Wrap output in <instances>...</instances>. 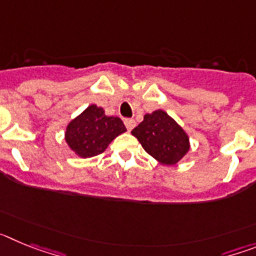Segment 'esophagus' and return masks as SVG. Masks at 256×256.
<instances>
[{
	"label": "esophagus",
	"instance_id": "1",
	"mask_svg": "<svg viewBox=\"0 0 256 256\" xmlns=\"http://www.w3.org/2000/svg\"><path fill=\"white\" fill-rule=\"evenodd\" d=\"M124 124H126V130H132L136 126V122L133 120V119H126V120H124Z\"/></svg>",
	"mask_w": 256,
	"mask_h": 256
}]
</instances>
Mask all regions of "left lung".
I'll use <instances>...</instances> for the list:
<instances>
[{
    "label": "left lung",
    "mask_w": 256,
    "mask_h": 256,
    "mask_svg": "<svg viewBox=\"0 0 256 256\" xmlns=\"http://www.w3.org/2000/svg\"><path fill=\"white\" fill-rule=\"evenodd\" d=\"M132 134L144 150L162 165L177 164L191 148L186 130L162 108L144 115Z\"/></svg>",
    "instance_id": "left-lung-1"
}]
</instances>
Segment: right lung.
<instances>
[{"label": "right lung", "instance_id": "add662e5", "mask_svg": "<svg viewBox=\"0 0 256 256\" xmlns=\"http://www.w3.org/2000/svg\"><path fill=\"white\" fill-rule=\"evenodd\" d=\"M124 132L126 128L120 118L108 116L102 108L94 104L69 122L65 142L76 156L87 159L104 152Z\"/></svg>", "mask_w": 256, "mask_h": 256}]
</instances>
